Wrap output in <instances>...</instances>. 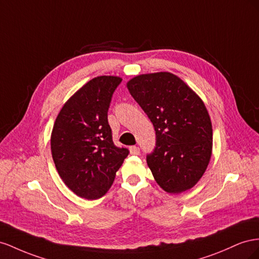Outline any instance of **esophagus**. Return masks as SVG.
Masks as SVG:
<instances>
[{
    "label": "esophagus",
    "mask_w": 259,
    "mask_h": 259,
    "mask_svg": "<svg viewBox=\"0 0 259 259\" xmlns=\"http://www.w3.org/2000/svg\"><path fill=\"white\" fill-rule=\"evenodd\" d=\"M130 153H131L132 155H139V154H140V147H139V146H136V145L131 146V147H130Z\"/></svg>",
    "instance_id": "34e87169"
}]
</instances>
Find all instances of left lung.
<instances>
[{
    "label": "left lung",
    "instance_id": "left-lung-1",
    "mask_svg": "<svg viewBox=\"0 0 259 259\" xmlns=\"http://www.w3.org/2000/svg\"><path fill=\"white\" fill-rule=\"evenodd\" d=\"M127 87L156 134L155 149L146 156L155 180L168 193L191 189L211 156V122L203 101L170 72L140 75Z\"/></svg>",
    "mask_w": 259,
    "mask_h": 259
}]
</instances>
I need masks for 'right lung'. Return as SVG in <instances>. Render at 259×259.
<instances>
[{
    "label": "right lung",
    "instance_id": "right-lung-1",
    "mask_svg": "<svg viewBox=\"0 0 259 259\" xmlns=\"http://www.w3.org/2000/svg\"><path fill=\"white\" fill-rule=\"evenodd\" d=\"M121 78L101 76L89 81L66 102L51 137L58 175L73 193L102 197L112 187L129 150L113 142L107 112Z\"/></svg>",
    "mask_w": 259,
    "mask_h": 259
}]
</instances>
